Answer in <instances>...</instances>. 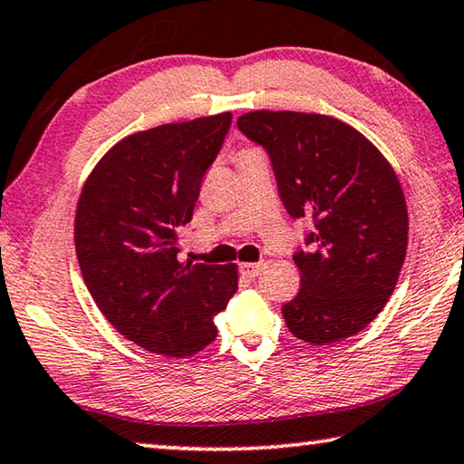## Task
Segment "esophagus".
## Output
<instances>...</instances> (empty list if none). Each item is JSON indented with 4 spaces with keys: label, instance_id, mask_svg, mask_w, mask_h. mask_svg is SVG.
<instances>
[{
    "label": "esophagus",
    "instance_id": "34e87169",
    "mask_svg": "<svg viewBox=\"0 0 464 464\" xmlns=\"http://www.w3.org/2000/svg\"><path fill=\"white\" fill-rule=\"evenodd\" d=\"M263 266H265L263 263H242V265H240V273L245 275V277L253 279V277H256L258 273L263 271Z\"/></svg>",
    "mask_w": 464,
    "mask_h": 464
}]
</instances>
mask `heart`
Segmentation results:
<instances>
[{"label": "heart", "instance_id": "1", "mask_svg": "<svg viewBox=\"0 0 464 464\" xmlns=\"http://www.w3.org/2000/svg\"><path fill=\"white\" fill-rule=\"evenodd\" d=\"M246 150H253V149H242V150H240V152H246Z\"/></svg>", "mask_w": 464, "mask_h": 464}]
</instances>
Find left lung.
<instances>
[{
  "label": "left lung",
  "instance_id": "obj_1",
  "mask_svg": "<svg viewBox=\"0 0 464 464\" xmlns=\"http://www.w3.org/2000/svg\"><path fill=\"white\" fill-rule=\"evenodd\" d=\"M238 128L269 152L283 206L312 218L294 261L302 289L283 305L295 338L334 344L367 328L392 297L408 250V206L383 152L324 113L255 110Z\"/></svg>",
  "mask_w": 464,
  "mask_h": 464
}]
</instances>
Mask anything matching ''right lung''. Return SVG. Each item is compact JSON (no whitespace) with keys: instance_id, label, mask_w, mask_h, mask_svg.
<instances>
[{"instance_id":"obj_1","label":"right lung","mask_w":464,"mask_h":464,"mask_svg":"<svg viewBox=\"0 0 464 464\" xmlns=\"http://www.w3.org/2000/svg\"><path fill=\"white\" fill-rule=\"evenodd\" d=\"M232 113L128 134L97 160L75 211L81 275L130 343L185 359L218 336L216 315L238 289V266L179 261V227L193 216L201 179Z\"/></svg>"}]
</instances>
